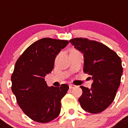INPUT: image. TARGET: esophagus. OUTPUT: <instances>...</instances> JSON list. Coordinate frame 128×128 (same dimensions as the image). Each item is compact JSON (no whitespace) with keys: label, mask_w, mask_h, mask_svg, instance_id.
<instances>
[{"label":"esophagus","mask_w":128,"mask_h":128,"mask_svg":"<svg viewBox=\"0 0 128 128\" xmlns=\"http://www.w3.org/2000/svg\"><path fill=\"white\" fill-rule=\"evenodd\" d=\"M69 87L70 89H73V88H76V86H75V85H74V84H70Z\"/></svg>","instance_id":"obj_1"}]
</instances>
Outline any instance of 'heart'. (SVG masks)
Returning <instances> with one entry per match:
<instances>
[{"instance_id": "heart-1", "label": "heart", "mask_w": 128, "mask_h": 128, "mask_svg": "<svg viewBox=\"0 0 128 128\" xmlns=\"http://www.w3.org/2000/svg\"><path fill=\"white\" fill-rule=\"evenodd\" d=\"M74 50H74V49H71V50H70V52H71V51H74Z\"/></svg>"}]
</instances>
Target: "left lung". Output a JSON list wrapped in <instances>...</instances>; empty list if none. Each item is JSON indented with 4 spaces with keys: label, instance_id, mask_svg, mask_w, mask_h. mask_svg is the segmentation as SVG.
Returning <instances> with one entry per match:
<instances>
[{
    "label": "left lung",
    "instance_id": "8db88e82",
    "mask_svg": "<svg viewBox=\"0 0 128 128\" xmlns=\"http://www.w3.org/2000/svg\"><path fill=\"white\" fill-rule=\"evenodd\" d=\"M70 42L84 54V72L93 81L91 89L80 86L81 106L89 113L101 112L112 102L120 86L123 72L121 59L114 50L95 40L75 38Z\"/></svg>",
    "mask_w": 128,
    "mask_h": 128
}]
</instances>
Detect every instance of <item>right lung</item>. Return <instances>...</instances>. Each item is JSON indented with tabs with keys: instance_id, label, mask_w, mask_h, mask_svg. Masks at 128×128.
Here are the masks:
<instances>
[{
	"instance_id": "add662e5",
	"label": "right lung",
	"mask_w": 128,
	"mask_h": 128,
	"mask_svg": "<svg viewBox=\"0 0 128 128\" xmlns=\"http://www.w3.org/2000/svg\"><path fill=\"white\" fill-rule=\"evenodd\" d=\"M68 43L42 38L27 48L16 62L11 77L12 91L23 112L34 121L46 123L60 112L61 99L69 86L48 87L44 77L53 70L55 58Z\"/></svg>"
}]
</instances>
